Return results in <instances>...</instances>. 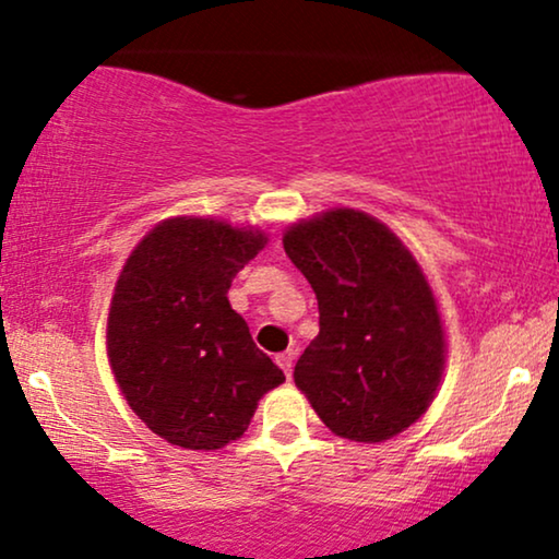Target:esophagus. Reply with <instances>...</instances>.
Listing matches in <instances>:
<instances>
[{
    "label": "esophagus",
    "instance_id": "1",
    "mask_svg": "<svg viewBox=\"0 0 559 559\" xmlns=\"http://www.w3.org/2000/svg\"><path fill=\"white\" fill-rule=\"evenodd\" d=\"M275 361H278L281 369H284L286 377H292V371H294V350H286V353H281V356L275 358Z\"/></svg>",
    "mask_w": 559,
    "mask_h": 559
}]
</instances>
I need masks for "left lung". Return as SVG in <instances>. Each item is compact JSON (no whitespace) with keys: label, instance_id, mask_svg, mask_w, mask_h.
Returning a JSON list of instances; mask_svg holds the SVG:
<instances>
[{"label":"left lung","instance_id":"left-lung-1","mask_svg":"<svg viewBox=\"0 0 559 559\" xmlns=\"http://www.w3.org/2000/svg\"><path fill=\"white\" fill-rule=\"evenodd\" d=\"M284 250L320 307V335L296 361V386L335 436L379 443L402 433L428 409L447 361L418 260L356 209L294 224Z\"/></svg>","mask_w":559,"mask_h":559}]
</instances>
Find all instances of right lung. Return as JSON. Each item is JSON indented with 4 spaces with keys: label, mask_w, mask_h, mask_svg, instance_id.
<instances>
[{
    "label": "right lung",
    "mask_w": 559,
    "mask_h": 559,
    "mask_svg": "<svg viewBox=\"0 0 559 559\" xmlns=\"http://www.w3.org/2000/svg\"><path fill=\"white\" fill-rule=\"evenodd\" d=\"M267 237L198 216L167 218L136 245L112 292L108 358L146 428L182 449H222L250 426L284 371L227 299Z\"/></svg>",
    "instance_id": "obj_1"
}]
</instances>
